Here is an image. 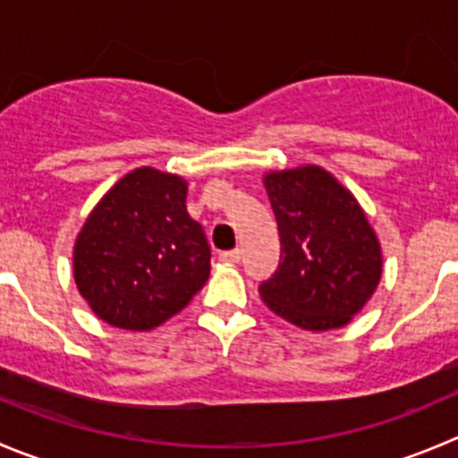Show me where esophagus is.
I'll use <instances>...</instances> for the list:
<instances>
[{
	"mask_svg": "<svg viewBox=\"0 0 458 458\" xmlns=\"http://www.w3.org/2000/svg\"><path fill=\"white\" fill-rule=\"evenodd\" d=\"M242 256L241 250H232V251H222L220 254V260H225V263H238Z\"/></svg>",
	"mask_w": 458,
	"mask_h": 458,
	"instance_id": "34e87169",
	"label": "esophagus"
}]
</instances>
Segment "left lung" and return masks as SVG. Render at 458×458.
Wrapping results in <instances>:
<instances>
[{
	"mask_svg": "<svg viewBox=\"0 0 458 458\" xmlns=\"http://www.w3.org/2000/svg\"><path fill=\"white\" fill-rule=\"evenodd\" d=\"M281 260L259 285L265 306L303 330L342 328L382 276V250L352 193L319 166L265 175Z\"/></svg>",
	"mask_w": 458,
	"mask_h": 458,
	"instance_id": "8db88e82",
	"label": "left lung"
}]
</instances>
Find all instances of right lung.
Returning a JSON list of instances; mask_svg holds the SVG:
<instances>
[{"label": "right lung", "mask_w": 458, "mask_h": 458, "mask_svg": "<svg viewBox=\"0 0 458 458\" xmlns=\"http://www.w3.org/2000/svg\"><path fill=\"white\" fill-rule=\"evenodd\" d=\"M186 191L180 175L143 166L87 216L73 245V278L98 319L152 330L202 290L211 250L186 211Z\"/></svg>", "instance_id": "1"}]
</instances>
